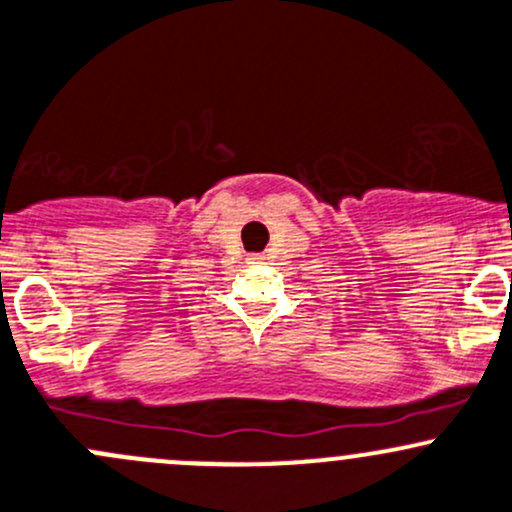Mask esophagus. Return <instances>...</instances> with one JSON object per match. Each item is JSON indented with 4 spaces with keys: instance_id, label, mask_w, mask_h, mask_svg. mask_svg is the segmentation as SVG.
I'll return each mask as SVG.
<instances>
[{
    "instance_id": "esophagus-1",
    "label": "esophagus",
    "mask_w": 512,
    "mask_h": 512,
    "mask_svg": "<svg viewBox=\"0 0 512 512\" xmlns=\"http://www.w3.org/2000/svg\"><path fill=\"white\" fill-rule=\"evenodd\" d=\"M249 263H261V256H251Z\"/></svg>"
}]
</instances>
